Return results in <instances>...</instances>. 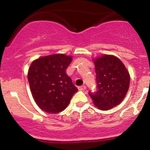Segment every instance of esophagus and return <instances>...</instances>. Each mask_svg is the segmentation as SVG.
I'll list each match as a JSON object with an SVG mask.
<instances>
[{
  "instance_id": "esophagus-1",
  "label": "esophagus",
  "mask_w": 150,
  "mask_h": 150,
  "mask_svg": "<svg viewBox=\"0 0 150 150\" xmlns=\"http://www.w3.org/2000/svg\"><path fill=\"white\" fill-rule=\"evenodd\" d=\"M78 89H79L80 91H84L86 89V86H79L78 87Z\"/></svg>"
}]
</instances>
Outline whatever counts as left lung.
<instances>
[{
	"label": "left lung",
	"instance_id": "left-lung-1",
	"mask_svg": "<svg viewBox=\"0 0 150 150\" xmlns=\"http://www.w3.org/2000/svg\"><path fill=\"white\" fill-rule=\"evenodd\" d=\"M96 91H89L95 105L102 110L113 108L122 102L130 84L129 73L122 62L112 55L94 60Z\"/></svg>",
	"mask_w": 150,
	"mask_h": 150
}]
</instances>
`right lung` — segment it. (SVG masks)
<instances>
[{
  "mask_svg": "<svg viewBox=\"0 0 150 150\" xmlns=\"http://www.w3.org/2000/svg\"><path fill=\"white\" fill-rule=\"evenodd\" d=\"M72 60L70 56L59 54L41 57L32 62L28 70L29 84L33 99L43 111H63L78 91L66 73Z\"/></svg>",
  "mask_w": 150,
  "mask_h": 150,
  "instance_id": "right-lung-1",
  "label": "right lung"
}]
</instances>
